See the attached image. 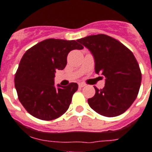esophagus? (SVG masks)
<instances>
[{
  "label": "esophagus",
  "instance_id": "34e87169",
  "mask_svg": "<svg viewBox=\"0 0 152 152\" xmlns=\"http://www.w3.org/2000/svg\"><path fill=\"white\" fill-rule=\"evenodd\" d=\"M84 86H86V84H85V83H79V88H83Z\"/></svg>",
  "mask_w": 152,
  "mask_h": 152
}]
</instances>
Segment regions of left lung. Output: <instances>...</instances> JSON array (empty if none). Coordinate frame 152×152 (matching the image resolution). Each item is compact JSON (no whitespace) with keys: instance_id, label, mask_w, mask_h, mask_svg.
Wrapping results in <instances>:
<instances>
[{"instance_id":"8db88e82","label":"left lung","mask_w":152,"mask_h":152,"mask_svg":"<svg viewBox=\"0 0 152 152\" xmlns=\"http://www.w3.org/2000/svg\"><path fill=\"white\" fill-rule=\"evenodd\" d=\"M94 58L95 72L106 77L105 86L88 100L96 113L106 117L124 113L137 98L142 73L131 51L117 39L106 34L91 35L77 39Z\"/></svg>"}]
</instances>
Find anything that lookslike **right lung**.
<instances>
[{"mask_svg": "<svg viewBox=\"0 0 152 152\" xmlns=\"http://www.w3.org/2000/svg\"><path fill=\"white\" fill-rule=\"evenodd\" d=\"M76 40L47 39L38 42L22 56L15 75L18 98L28 113L37 118L51 121L66 113L77 83L58 85L54 79L57 69H63L70 51L83 49Z\"/></svg>", "mask_w": 152, "mask_h": 152, "instance_id": "obj_1", "label": "right lung"}]
</instances>
